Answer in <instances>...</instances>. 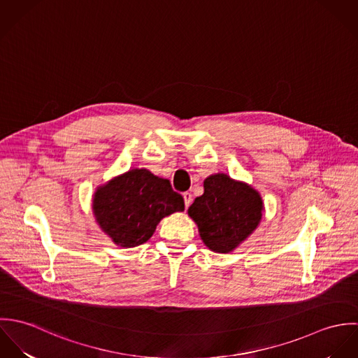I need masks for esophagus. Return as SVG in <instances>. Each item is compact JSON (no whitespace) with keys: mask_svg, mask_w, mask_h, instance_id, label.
<instances>
[{"mask_svg":"<svg viewBox=\"0 0 358 358\" xmlns=\"http://www.w3.org/2000/svg\"><path fill=\"white\" fill-rule=\"evenodd\" d=\"M183 199H185V205H186V208H189V205L192 204V201H193V196H192V193H190V192H185V193H183Z\"/></svg>","mask_w":358,"mask_h":358,"instance_id":"obj_1","label":"esophagus"}]
</instances>
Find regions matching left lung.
<instances>
[{"label":"left lung","mask_w":358,"mask_h":358,"mask_svg":"<svg viewBox=\"0 0 358 358\" xmlns=\"http://www.w3.org/2000/svg\"><path fill=\"white\" fill-rule=\"evenodd\" d=\"M262 210V199L251 186L217 173L205 179L204 194L194 200L189 215L205 245L213 252L227 254L255 230Z\"/></svg>","instance_id":"left-lung-1"}]
</instances>
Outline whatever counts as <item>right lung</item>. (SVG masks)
Listing matches in <instances>:
<instances>
[{
  "label": "right lung",
  "instance_id": "right-lung-1",
  "mask_svg": "<svg viewBox=\"0 0 358 358\" xmlns=\"http://www.w3.org/2000/svg\"><path fill=\"white\" fill-rule=\"evenodd\" d=\"M183 209V197L173 192L169 180L148 169L115 178L94 197V213L103 231L125 248L146 243L164 216Z\"/></svg>",
  "mask_w": 358,
  "mask_h": 358
}]
</instances>
